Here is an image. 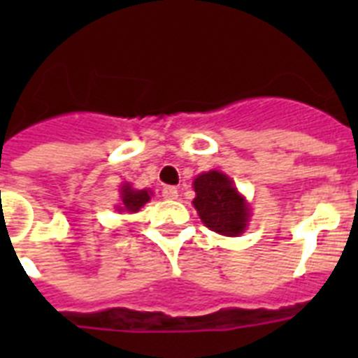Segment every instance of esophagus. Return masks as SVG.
<instances>
[{"label":"esophagus","mask_w":358,"mask_h":358,"mask_svg":"<svg viewBox=\"0 0 358 358\" xmlns=\"http://www.w3.org/2000/svg\"><path fill=\"white\" fill-rule=\"evenodd\" d=\"M163 197L164 199H169V201H173V199H177V195H179V192H177L176 186H164L163 188Z\"/></svg>","instance_id":"34e87169"}]
</instances>
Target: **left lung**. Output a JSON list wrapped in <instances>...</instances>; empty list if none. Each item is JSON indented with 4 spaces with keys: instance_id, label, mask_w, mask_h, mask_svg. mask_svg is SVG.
I'll use <instances>...</instances> for the list:
<instances>
[{
    "instance_id": "1",
    "label": "left lung",
    "mask_w": 358,
    "mask_h": 358,
    "mask_svg": "<svg viewBox=\"0 0 358 358\" xmlns=\"http://www.w3.org/2000/svg\"><path fill=\"white\" fill-rule=\"evenodd\" d=\"M194 206L204 226L224 236H238L249 222V204L238 194L231 177L211 170L194 181Z\"/></svg>"
}]
</instances>
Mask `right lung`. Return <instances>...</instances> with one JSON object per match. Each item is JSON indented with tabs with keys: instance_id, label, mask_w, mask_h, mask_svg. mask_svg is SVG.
Here are the masks:
<instances>
[{
	"instance_id": "right-lung-1",
	"label": "right lung",
	"mask_w": 358,
	"mask_h": 358,
	"mask_svg": "<svg viewBox=\"0 0 358 358\" xmlns=\"http://www.w3.org/2000/svg\"><path fill=\"white\" fill-rule=\"evenodd\" d=\"M120 194H122V202H120L118 211L136 213V211H140V208H143L150 201L152 192L150 189H134L129 182H125L120 188Z\"/></svg>"
}]
</instances>
